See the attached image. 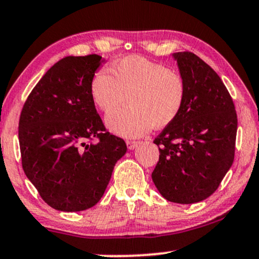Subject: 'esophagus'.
Wrapping results in <instances>:
<instances>
[{"mask_svg": "<svg viewBox=\"0 0 259 259\" xmlns=\"http://www.w3.org/2000/svg\"><path fill=\"white\" fill-rule=\"evenodd\" d=\"M137 145H139V142H137V141H126V147H127V149H130V150L135 149Z\"/></svg>", "mask_w": 259, "mask_h": 259, "instance_id": "esophagus-1", "label": "esophagus"}]
</instances>
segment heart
Masks as SVG:
<instances>
[{
    "mask_svg": "<svg viewBox=\"0 0 259 259\" xmlns=\"http://www.w3.org/2000/svg\"><path fill=\"white\" fill-rule=\"evenodd\" d=\"M110 75L99 70L91 81V97L101 112L110 113L126 103L130 107L111 113L106 125L124 137L161 129L179 116L185 101V82L176 70L140 56H127L112 64Z\"/></svg>",
    "mask_w": 259,
    "mask_h": 259,
    "instance_id": "obj_1",
    "label": "heart"
}]
</instances>
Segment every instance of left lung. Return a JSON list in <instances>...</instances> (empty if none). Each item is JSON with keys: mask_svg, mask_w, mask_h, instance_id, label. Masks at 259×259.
I'll use <instances>...</instances> for the list:
<instances>
[{"mask_svg": "<svg viewBox=\"0 0 259 259\" xmlns=\"http://www.w3.org/2000/svg\"><path fill=\"white\" fill-rule=\"evenodd\" d=\"M185 82L179 116L154 143L159 161L152 179L163 198L191 204L214 194L234 160L238 118L220 76L192 52L172 55Z\"/></svg>", "mask_w": 259, "mask_h": 259, "instance_id": "8db88e82", "label": "left lung"}]
</instances>
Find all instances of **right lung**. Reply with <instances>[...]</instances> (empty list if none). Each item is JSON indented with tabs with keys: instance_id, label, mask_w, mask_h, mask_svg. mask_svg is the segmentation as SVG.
<instances>
[{
	"instance_id": "obj_1",
	"label": "right lung",
	"mask_w": 259,
	"mask_h": 259,
	"mask_svg": "<svg viewBox=\"0 0 259 259\" xmlns=\"http://www.w3.org/2000/svg\"><path fill=\"white\" fill-rule=\"evenodd\" d=\"M99 55L62 58L32 90L19 120L22 168L40 197L61 211L96 205L124 140L106 132L91 97ZM94 138L98 143H92Z\"/></svg>"
}]
</instances>
